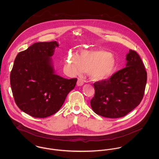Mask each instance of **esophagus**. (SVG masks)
<instances>
[{
  "mask_svg": "<svg viewBox=\"0 0 159 159\" xmlns=\"http://www.w3.org/2000/svg\"><path fill=\"white\" fill-rule=\"evenodd\" d=\"M83 84H84L83 81L81 79H78V81H77V86H83Z\"/></svg>",
  "mask_w": 159,
  "mask_h": 159,
  "instance_id": "esophagus-1",
  "label": "esophagus"
}]
</instances>
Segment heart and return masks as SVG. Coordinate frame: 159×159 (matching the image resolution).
<instances>
[{"instance_id":"1","label":"heart","mask_w":159,"mask_h":159,"mask_svg":"<svg viewBox=\"0 0 159 159\" xmlns=\"http://www.w3.org/2000/svg\"><path fill=\"white\" fill-rule=\"evenodd\" d=\"M116 67L115 57L104 50L83 51L78 57L70 54L66 64V68L72 74L87 71L93 81H103L110 78Z\"/></svg>"}]
</instances>
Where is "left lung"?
Segmentation results:
<instances>
[{
    "label": "left lung",
    "mask_w": 159,
    "mask_h": 159,
    "mask_svg": "<svg viewBox=\"0 0 159 159\" xmlns=\"http://www.w3.org/2000/svg\"><path fill=\"white\" fill-rule=\"evenodd\" d=\"M125 67L108 80L94 83L92 110L100 116L118 118L127 115L140 103L144 93L147 72L136 51L126 55Z\"/></svg>",
    "instance_id": "left-lung-1"
}]
</instances>
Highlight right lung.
<instances>
[{"instance_id": "obj_1", "label": "right lung", "mask_w": 159, "mask_h": 159, "mask_svg": "<svg viewBox=\"0 0 159 159\" xmlns=\"http://www.w3.org/2000/svg\"><path fill=\"white\" fill-rule=\"evenodd\" d=\"M57 42H38L16 56L10 73V85L18 108L30 116L44 118L57 112L77 79L56 74L51 57Z\"/></svg>"}]
</instances>
